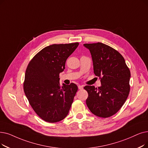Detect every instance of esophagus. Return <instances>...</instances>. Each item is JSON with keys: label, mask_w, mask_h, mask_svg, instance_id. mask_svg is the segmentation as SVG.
<instances>
[{"label": "esophagus", "mask_w": 148, "mask_h": 148, "mask_svg": "<svg viewBox=\"0 0 148 148\" xmlns=\"http://www.w3.org/2000/svg\"><path fill=\"white\" fill-rule=\"evenodd\" d=\"M78 88H79V89H83V86H82V85H79V86H78Z\"/></svg>", "instance_id": "34e87169"}]
</instances>
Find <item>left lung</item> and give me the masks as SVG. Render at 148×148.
Masks as SVG:
<instances>
[{"label": "left lung", "instance_id": "left-lung-1", "mask_svg": "<svg viewBox=\"0 0 148 148\" xmlns=\"http://www.w3.org/2000/svg\"><path fill=\"white\" fill-rule=\"evenodd\" d=\"M91 53L94 73L101 79V86H86L88 93L86 103L98 117H111L119 111L130 91V71L117 51L100 42L85 43Z\"/></svg>", "mask_w": 148, "mask_h": 148}]
</instances>
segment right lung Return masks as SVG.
Listing matches in <instances>:
<instances>
[{
    "label": "right lung",
    "mask_w": 148,
    "mask_h": 148,
    "mask_svg": "<svg viewBox=\"0 0 148 148\" xmlns=\"http://www.w3.org/2000/svg\"><path fill=\"white\" fill-rule=\"evenodd\" d=\"M78 42L54 44L39 51L29 63L23 83L31 107L42 120L56 123L65 119L71 106L77 86L60 85L59 74L65 68L68 57Z\"/></svg>",
    "instance_id": "1"
}]
</instances>
